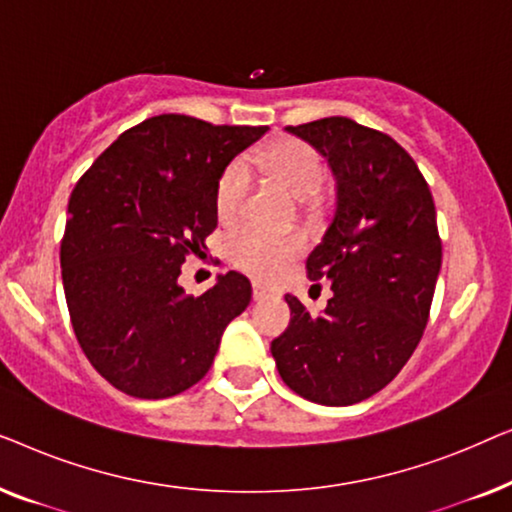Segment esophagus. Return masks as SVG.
<instances>
[{"mask_svg":"<svg viewBox=\"0 0 512 512\" xmlns=\"http://www.w3.org/2000/svg\"><path fill=\"white\" fill-rule=\"evenodd\" d=\"M277 293L275 291H270V289H265L263 284H254V300L256 303H263V300H270V298H275Z\"/></svg>","mask_w":512,"mask_h":512,"instance_id":"34e87169","label":"esophagus"}]
</instances>
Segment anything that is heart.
<instances>
[{"mask_svg":"<svg viewBox=\"0 0 512 512\" xmlns=\"http://www.w3.org/2000/svg\"><path fill=\"white\" fill-rule=\"evenodd\" d=\"M254 163L265 174L286 186V191L298 200L312 198L324 181V163L310 144L300 139H279L265 146L254 156ZM251 188V170L247 160H235L221 174L216 186V214L223 223L235 221L240 216L244 200ZM298 237H279L263 230L247 228L230 240V258L237 268H242L256 279L272 282L289 270L293 258L300 254Z\"/></svg>","mask_w":512,"mask_h":512,"instance_id":"1","label":"heart"}]
</instances>
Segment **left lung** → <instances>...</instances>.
Here are the masks:
<instances>
[{
	"instance_id": "8db88e82",
	"label": "left lung",
	"mask_w": 512,
	"mask_h": 512,
	"mask_svg": "<svg viewBox=\"0 0 512 512\" xmlns=\"http://www.w3.org/2000/svg\"><path fill=\"white\" fill-rule=\"evenodd\" d=\"M286 132L312 144L335 177V212L307 256L333 296L310 314L291 293L289 328L270 352L286 387L319 405H352L394 380L422 338L440 272L429 186L384 132L331 116Z\"/></svg>"
}]
</instances>
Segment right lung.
Wrapping results in <instances>:
<instances>
[{"mask_svg":"<svg viewBox=\"0 0 512 512\" xmlns=\"http://www.w3.org/2000/svg\"><path fill=\"white\" fill-rule=\"evenodd\" d=\"M265 132L153 116L123 132L72 191L60 247L69 317L83 354L123 394L156 401L193 387L247 310L251 284L240 272L198 298L179 275L219 223L221 174Z\"/></svg>","mask_w":512,"mask_h":512,"instance_id":"add662e5","label":"right lung"}]
</instances>
